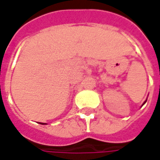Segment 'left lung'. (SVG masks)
Segmentation results:
<instances>
[{"mask_svg":"<svg viewBox=\"0 0 160 160\" xmlns=\"http://www.w3.org/2000/svg\"><path fill=\"white\" fill-rule=\"evenodd\" d=\"M147 102V100H146V101H145V102H144V103H145V102ZM144 103H143V104H144ZM143 104H142V105H143Z\"/></svg>","mask_w":160,"mask_h":160,"instance_id":"8db88e82","label":"left lung"}]
</instances>
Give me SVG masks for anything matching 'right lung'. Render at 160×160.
Here are the masks:
<instances>
[{"label":"right lung","mask_w":160,"mask_h":160,"mask_svg":"<svg viewBox=\"0 0 160 160\" xmlns=\"http://www.w3.org/2000/svg\"><path fill=\"white\" fill-rule=\"evenodd\" d=\"M40 124H42V125H45V123H40Z\"/></svg>","instance_id":"1"}]
</instances>
